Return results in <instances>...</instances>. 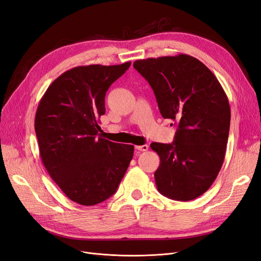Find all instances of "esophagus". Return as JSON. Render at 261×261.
Instances as JSON below:
<instances>
[{
	"instance_id": "obj_1",
	"label": "esophagus",
	"mask_w": 261,
	"mask_h": 261,
	"mask_svg": "<svg viewBox=\"0 0 261 261\" xmlns=\"http://www.w3.org/2000/svg\"><path fill=\"white\" fill-rule=\"evenodd\" d=\"M136 149H138L140 151H147L148 150V145H147V144H144V145H138V146H136Z\"/></svg>"
}]
</instances>
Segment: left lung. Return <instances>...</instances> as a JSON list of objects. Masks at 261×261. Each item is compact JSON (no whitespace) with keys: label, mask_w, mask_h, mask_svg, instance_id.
<instances>
[{"label":"left lung","mask_w":261,"mask_h":261,"mask_svg":"<svg viewBox=\"0 0 261 261\" xmlns=\"http://www.w3.org/2000/svg\"><path fill=\"white\" fill-rule=\"evenodd\" d=\"M133 67L151 86L162 117L177 125L172 144H150L160 158L157 188L173 200H194L224 163L231 116L227 94L208 67L189 55L141 59Z\"/></svg>","instance_id":"obj_1"}]
</instances>
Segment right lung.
Instances as JSON below:
<instances>
[{"instance_id": "obj_1", "label": "right lung", "mask_w": 261, "mask_h": 261, "mask_svg": "<svg viewBox=\"0 0 261 261\" xmlns=\"http://www.w3.org/2000/svg\"><path fill=\"white\" fill-rule=\"evenodd\" d=\"M131 65H81L64 72L38 103L34 128L48 174L76 203L95 205L113 196L134 146L99 136L110 86Z\"/></svg>"}]
</instances>
